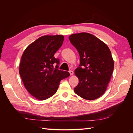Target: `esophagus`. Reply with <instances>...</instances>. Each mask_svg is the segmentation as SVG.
<instances>
[{"instance_id":"obj_1","label":"esophagus","mask_w":133,"mask_h":133,"mask_svg":"<svg viewBox=\"0 0 133 133\" xmlns=\"http://www.w3.org/2000/svg\"><path fill=\"white\" fill-rule=\"evenodd\" d=\"M69 72H70V74L71 75H72L73 74H74V72H73L72 70H70L69 71Z\"/></svg>"}]
</instances>
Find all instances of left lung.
I'll return each mask as SVG.
<instances>
[{"instance_id":"1","label":"left lung","mask_w":133,"mask_h":133,"mask_svg":"<svg viewBox=\"0 0 133 133\" xmlns=\"http://www.w3.org/2000/svg\"><path fill=\"white\" fill-rule=\"evenodd\" d=\"M69 39L80 56V64L75 70L79 83L74 92L85 99H96L106 91L113 72L111 51L107 44L91 34H74Z\"/></svg>"}]
</instances>
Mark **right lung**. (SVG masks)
<instances>
[{
    "label": "right lung",
    "instance_id": "right-lung-1",
    "mask_svg": "<svg viewBox=\"0 0 133 133\" xmlns=\"http://www.w3.org/2000/svg\"><path fill=\"white\" fill-rule=\"evenodd\" d=\"M63 41L64 36L61 35L41 36L30 44L22 56L20 76L26 90L39 100L52 97L61 81L69 77V72L58 70L59 59L54 56Z\"/></svg>",
    "mask_w": 133,
    "mask_h": 133
}]
</instances>
